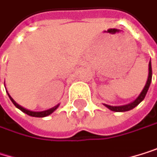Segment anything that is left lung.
<instances>
[{
    "mask_svg": "<svg viewBox=\"0 0 157 157\" xmlns=\"http://www.w3.org/2000/svg\"><path fill=\"white\" fill-rule=\"evenodd\" d=\"M151 82H152V63H151V60L149 62V73H148V79H147V82L145 84L142 91L140 92V94L138 96V98L134 100V101L128 103V104H126V105H122V106H111V105H108V104H103L105 107H107L109 110L113 111V112H128V111H130L132 109H134L136 106H138L142 100L144 99L145 96L147 94V91L150 87V85H151Z\"/></svg>",
    "mask_w": 157,
    "mask_h": 157,
    "instance_id": "8db88e82",
    "label": "left lung"
}]
</instances>
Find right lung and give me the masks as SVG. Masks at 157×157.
Returning a JSON list of instances; mask_svg holds the SVG:
<instances>
[{"label":"right lung","mask_w":157,"mask_h":157,"mask_svg":"<svg viewBox=\"0 0 157 157\" xmlns=\"http://www.w3.org/2000/svg\"><path fill=\"white\" fill-rule=\"evenodd\" d=\"M7 94H8V92H7ZM8 96H9V98H10V99H11V101H12V102L14 103V105H15L17 109H19L20 111H22V112H23V113H25L26 114H28V115H29V116H33V117H45V116H47V115L51 114L52 113H54L56 110H57V109L59 108V104H58V105L54 106L53 108L48 109V110H45V111H42V112H34V111H30V110H28V109H26V108H24V107L20 106L18 103H17V102L15 101V100L13 99V98L11 97L9 94H8Z\"/></svg>","instance_id":"obj_1"}]
</instances>
